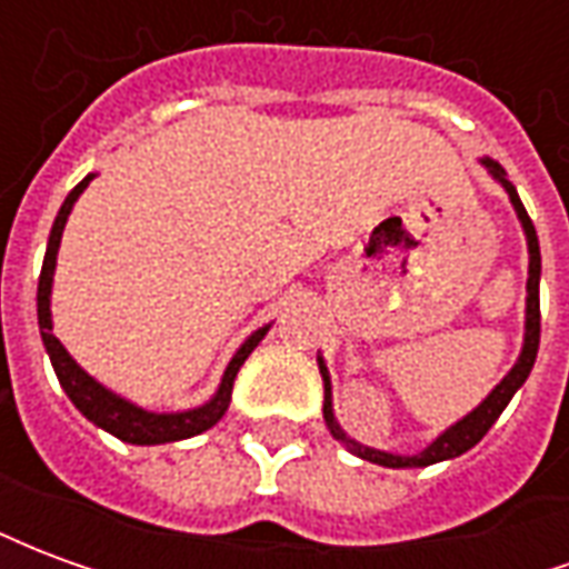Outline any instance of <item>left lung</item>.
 I'll use <instances>...</instances> for the list:
<instances>
[{
	"label": "left lung",
	"instance_id": "8db88e82",
	"mask_svg": "<svg viewBox=\"0 0 569 569\" xmlns=\"http://www.w3.org/2000/svg\"><path fill=\"white\" fill-rule=\"evenodd\" d=\"M485 167H488L493 179H500V186L509 191V200H512L515 212H518V219L525 224V234H527V252H530V277H527V326H525V347H521V357L515 362V369L502 378L497 387H493V393L481 402V406L472 411V415H466L463 420H457L451 429H445L439 439L429 445L427 451L415 453V457H399V453H387V451H375V448H366V445H357L353 439H347L341 427L335 423L332 415V383H329V371L322 366L320 359V375L322 383H326V402H322V418L332 429V436L341 445H345L347 451H353L362 460H369V463L378 466H390V469H406V466H432L441 463V460H451V457H460L469 448H476L478 441L485 439V432L493 427V420L500 418L502 408L509 406V399L515 396V390L527 381V375L533 369V362H537V350H539V271H542V259H539V240H537V228L530 222V216H527L525 203L518 198V191L515 186L506 179V170H502L500 163L485 158Z\"/></svg>",
	"mask_w": 569,
	"mask_h": 569
}]
</instances>
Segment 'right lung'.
Listing matches in <instances>:
<instances>
[{
	"label": "right lung",
	"mask_w": 569,
	"mask_h": 569,
	"mask_svg": "<svg viewBox=\"0 0 569 569\" xmlns=\"http://www.w3.org/2000/svg\"><path fill=\"white\" fill-rule=\"evenodd\" d=\"M93 176H84L79 186L72 188L63 200V207L57 212L54 228H51V237H48V252H44L42 273H39V332H42L44 350L51 357V366L57 371V381L67 390V396L72 399V406L79 408L81 415L88 420H93L97 427H103L106 432H112L121 441H130V445H163V441H179L191 439V436H200L203 429H210L212 423H219L222 415L228 411V402H231V387H234V378L240 366L247 362V357L259 347V341L268 335V326L252 332L243 341V347L237 350L234 359L228 362L224 369V378L219 383V393L212 396L207 406L194 408V411H179V415H154V411H146V408L133 406L128 399H121L112 390H106L103 383H97L84 369H79V362L69 357L67 347L60 345L51 332V283H54V264H57V249H60V237H63V224H67V216L72 210V203L79 200V194L88 188Z\"/></svg>",
	"instance_id": "obj_1"
}]
</instances>
